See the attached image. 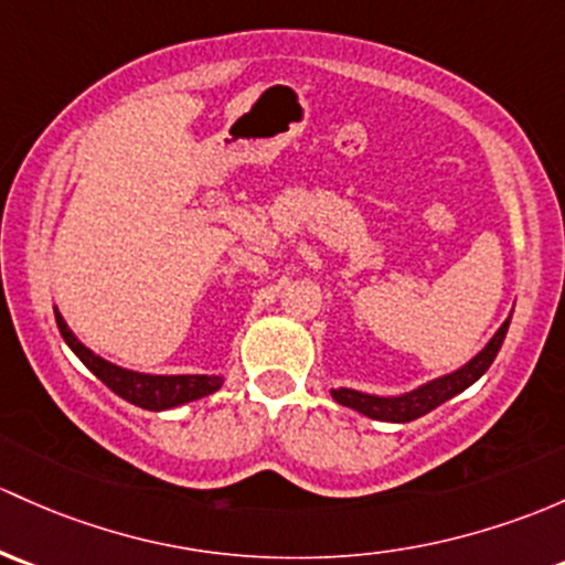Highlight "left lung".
Segmentation results:
<instances>
[{
	"label": "left lung",
	"mask_w": 565,
	"mask_h": 565,
	"mask_svg": "<svg viewBox=\"0 0 565 565\" xmlns=\"http://www.w3.org/2000/svg\"><path fill=\"white\" fill-rule=\"evenodd\" d=\"M509 319L498 328L495 335L490 338V343H487L477 358L468 360L466 365L457 367L452 373H447V376L433 379V382L423 384V387L406 392V395L379 397V395H367V392L341 387V390H332V397H335L341 406L354 408V412L365 414V417L371 419H382V423H412V419H419L423 414L433 412V408L441 406V403L449 401V397L460 395L462 390H468L477 379L484 376V371L492 365L498 349H501L503 338H507Z\"/></svg>",
	"instance_id": "left-lung-1"
}]
</instances>
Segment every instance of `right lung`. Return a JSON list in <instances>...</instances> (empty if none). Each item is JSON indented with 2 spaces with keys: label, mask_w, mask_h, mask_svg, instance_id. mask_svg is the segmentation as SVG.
<instances>
[{
  "label": "right lung",
  "mask_w": 565,
  "mask_h": 565,
  "mask_svg": "<svg viewBox=\"0 0 565 565\" xmlns=\"http://www.w3.org/2000/svg\"><path fill=\"white\" fill-rule=\"evenodd\" d=\"M56 311V308H53ZM56 324L62 338L67 341V347L78 354L83 365L105 384L116 392L124 401L135 403V406L148 408V412H164V408L183 406L189 401H200V397L211 395L222 387V376H200V373H183V376H153V373H138L127 371V367H118L113 362L103 360L99 354H94L92 349L83 347L75 338V332L67 328L62 313L56 311Z\"/></svg>",
  "instance_id": "add662e5"
}]
</instances>
